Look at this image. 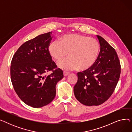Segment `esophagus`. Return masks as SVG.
<instances>
[{"label":"esophagus","mask_w":132,"mask_h":132,"mask_svg":"<svg viewBox=\"0 0 132 132\" xmlns=\"http://www.w3.org/2000/svg\"><path fill=\"white\" fill-rule=\"evenodd\" d=\"M63 73H64V77H67V76L69 74H70L69 73L66 72H64Z\"/></svg>","instance_id":"1"}]
</instances>
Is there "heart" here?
<instances>
[{
	"mask_svg": "<svg viewBox=\"0 0 132 132\" xmlns=\"http://www.w3.org/2000/svg\"><path fill=\"white\" fill-rule=\"evenodd\" d=\"M51 56L59 62L58 67L65 70L85 71L92 67L98 58L100 44L97 40L79 34H67L48 46Z\"/></svg>",
	"mask_w": 132,
	"mask_h": 132,
	"instance_id": "1",
	"label": "heart"
}]
</instances>
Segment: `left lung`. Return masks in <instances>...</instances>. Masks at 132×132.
I'll use <instances>...</instances> for the list:
<instances>
[{
	"mask_svg": "<svg viewBox=\"0 0 132 132\" xmlns=\"http://www.w3.org/2000/svg\"><path fill=\"white\" fill-rule=\"evenodd\" d=\"M100 52L94 65L78 73L74 87L75 98L87 106L99 105L109 99L119 81L121 67L115 49L100 36L97 35Z\"/></svg>",
	"mask_w": 132,
	"mask_h": 132,
	"instance_id": "1",
	"label": "left lung"
}]
</instances>
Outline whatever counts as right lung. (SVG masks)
<instances>
[{
	"mask_svg": "<svg viewBox=\"0 0 132 132\" xmlns=\"http://www.w3.org/2000/svg\"><path fill=\"white\" fill-rule=\"evenodd\" d=\"M51 32L28 40L15 53L11 62V78L19 98L27 105L38 108L48 104L56 95L55 86L63 72L52 61L48 46ZM52 70L46 76L45 74Z\"/></svg>",
	"mask_w": 132,
	"mask_h": 132,
	"instance_id": "add662e5",
	"label": "right lung"
}]
</instances>
